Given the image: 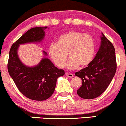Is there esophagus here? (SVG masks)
<instances>
[{"mask_svg": "<svg viewBox=\"0 0 126 126\" xmlns=\"http://www.w3.org/2000/svg\"><path fill=\"white\" fill-rule=\"evenodd\" d=\"M65 75H66V76H67V77H70V78H72V77H73V73H66Z\"/></svg>", "mask_w": 126, "mask_h": 126, "instance_id": "34e87169", "label": "esophagus"}]
</instances>
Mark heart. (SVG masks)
I'll use <instances>...</instances> for the list:
<instances>
[{
	"instance_id": "heart-1",
	"label": "heart",
	"mask_w": 126,
	"mask_h": 126,
	"mask_svg": "<svg viewBox=\"0 0 126 126\" xmlns=\"http://www.w3.org/2000/svg\"><path fill=\"white\" fill-rule=\"evenodd\" d=\"M95 45L93 37L79 31H70L63 33L58 38V43H51L48 53L55 64L62 68L67 61L68 53L70 58L67 63L68 69L79 66L86 67L93 60L95 56Z\"/></svg>"
}]
</instances>
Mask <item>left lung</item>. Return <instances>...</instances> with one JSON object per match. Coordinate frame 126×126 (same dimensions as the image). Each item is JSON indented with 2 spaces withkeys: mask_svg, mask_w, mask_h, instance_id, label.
Here are the masks:
<instances>
[{
  "mask_svg": "<svg viewBox=\"0 0 126 126\" xmlns=\"http://www.w3.org/2000/svg\"><path fill=\"white\" fill-rule=\"evenodd\" d=\"M101 42L96 56L88 67L75 73L82 80L77 94L84 99L97 97L106 90L116 70L115 49L102 33Z\"/></svg>",
  "mask_w": 126,
  "mask_h": 126,
  "instance_id": "left-lung-1",
  "label": "left lung"
}]
</instances>
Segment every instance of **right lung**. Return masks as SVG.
<instances>
[{
	"instance_id": "1",
	"label": "right lung",
	"mask_w": 126,
	"mask_h": 126,
	"mask_svg": "<svg viewBox=\"0 0 126 126\" xmlns=\"http://www.w3.org/2000/svg\"><path fill=\"white\" fill-rule=\"evenodd\" d=\"M48 27H33L29 30L12 46L9 53L8 71L19 91L26 97L33 100H45L53 95L56 81L65 74L46 57L36 65L29 67L19 59L18 49L20 45L41 42L45 36V30Z\"/></svg>"
}]
</instances>
